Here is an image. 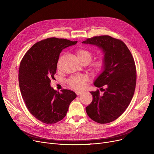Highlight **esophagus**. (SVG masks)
I'll return each mask as SVG.
<instances>
[{
    "label": "esophagus",
    "mask_w": 154,
    "mask_h": 154,
    "mask_svg": "<svg viewBox=\"0 0 154 154\" xmlns=\"http://www.w3.org/2000/svg\"><path fill=\"white\" fill-rule=\"evenodd\" d=\"M82 91H76L75 92V93H76V94L78 95H79V94H82Z\"/></svg>",
    "instance_id": "esophagus-1"
}]
</instances>
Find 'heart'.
<instances>
[{"instance_id": "obj_1", "label": "heart", "mask_w": 154, "mask_h": 154, "mask_svg": "<svg viewBox=\"0 0 154 154\" xmlns=\"http://www.w3.org/2000/svg\"><path fill=\"white\" fill-rule=\"evenodd\" d=\"M76 55L82 63H89L93 57V54L85 47H80L76 51ZM105 67V61L103 59L99 58L94 60L91 64V70L94 72H100ZM88 80L86 75H78L70 77L68 80L69 87L74 89L79 90L85 86V82Z\"/></svg>"}]
</instances>
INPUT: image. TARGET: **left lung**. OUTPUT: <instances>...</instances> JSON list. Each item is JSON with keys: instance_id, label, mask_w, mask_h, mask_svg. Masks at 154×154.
Masks as SVG:
<instances>
[{"instance_id": "1", "label": "left lung", "mask_w": 154, "mask_h": 154, "mask_svg": "<svg viewBox=\"0 0 154 154\" xmlns=\"http://www.w3.org/2000/svg\"><path fill=\"white\" fill-rule=\"evenodd\" d=\"M82 43L99 46L105 54L104 70L94 82L103 94L91 92L93 100L86 112L96 122L110 123L123 114L134 96L137 80L134 57L123 41L109 35L88 38Z\"/></svg>"}]
</instances>
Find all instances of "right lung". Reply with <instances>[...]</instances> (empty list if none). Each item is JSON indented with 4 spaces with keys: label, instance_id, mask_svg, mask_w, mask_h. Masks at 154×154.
I'll use <instances>...</instances> for the list:
<instances>
[{
    "label": "right lung",
    "instance_id": "obj_1",
    "mask_svg": "<svg viewBox=\"0 0 154 154\" xmlns=\"http://www.w3.org/2000/svg\"><path fill=\"white\" fill-rule=\"evenodd\" d=\"M77 42L47 38L31 47L20 62L19 83L22 98L30 114L43 123L52 124L62 120L77 97L72 91L62 89L60 93L51 87L60 53Z\"/></svg>",
    "mask_w": 154,
    "mask_h": 154
}]
</instances>
